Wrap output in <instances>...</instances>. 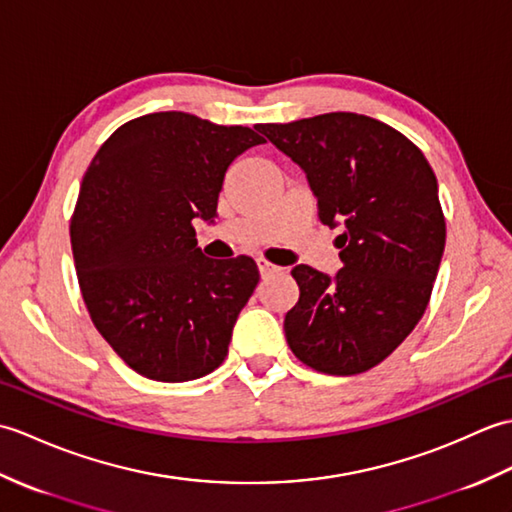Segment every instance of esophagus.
Instances as JSON below:
<instances>
[{
  "instance_id": "1",
  "label": "esophagus",
  "mask_w": 512,
  "mask_h": 512,
  "mask_svg": "<svg viewBox=\"0 0 512 512\" xmlns=\"http://www.w3.org/2000/svg\"><path fill=\"white\" fill-rule=\"evenodd\" d=\"M257 268H259V275H262V277L273 275V273H277V270H279L275 264H270L268 259H257Z\"/></svg>"
}]
</instances>
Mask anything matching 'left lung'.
Instances as JSON below:
<instances>
[{
  "mask_svg": "<svg viewBox=\"0 0 512 512\" xmlns=\"http://www.w3.org/2000/svg\"><path fill=\"white\" fill-rule=\"evenodd\" d=\"M306 171L319 220L343 226L334 279L292 268L299 301L286 341L303 365L354 376L383 363L429 306L447 242L436 173L398 129L363 114L330 112L257 125Z\"/></svg>",
  "mask_w": 512,
  "mask_h": 512,
  "instance_id": "1",
  "label": "left lung"
}]
</instances>
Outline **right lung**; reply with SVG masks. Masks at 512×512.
I'll use <instances>...</instances> for the list:
<instances>
[{
	"label": "right lung",
	"mask_w": 512,
	"mask_h": 512,
	"mask_svg": "<svg viewBox=\"0 0 512 512\" xmlns=\"http://www.w3.org/2000/svg\"><path fill=\"white\" fill-rule=\"evenodd\" d=\"M262 143L250 127L156 112L118 127L85 171L76 277L94 328L140 376L184 383L224 363L259 270L204 257L193 220H213L228 165Z\"/></svg>",
	"instance_id": "obj_1"
}]
</instances>
